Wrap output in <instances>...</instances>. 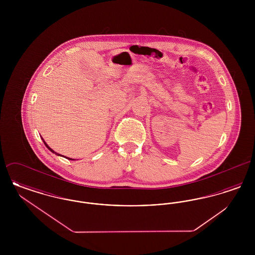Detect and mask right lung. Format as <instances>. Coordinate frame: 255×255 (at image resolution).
I'll return each mask as SVG.
<instances>
[{"mask_svg":"<svg viewBox=\"0 0 255 255\" xmlns=\"http://www.w3.org/2000/svg\"><path fill=\"white\" fill-rule=\"evenodd\" d=\"M42 139H43V137H42ZM43 141H44V143H45V145L47 146V148H48V149H49V151H50V152H52V153H53V154H55V155H57V156H61L60 154H58V153H56V152H55V151H53V150H52V149H51V148H50V147H49V146L48 145V144H47V143H46V141H45V140H44V139H43ZM66 158H68V159H71V160H75V159H73V158H68V157H66Z\"/></svg>","mask_w":255,"mask_h":255,"instance_id":"obj_1","label":"right lung"}]
</instances>
